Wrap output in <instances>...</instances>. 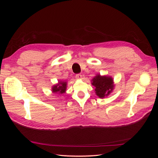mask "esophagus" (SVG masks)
<instances>
[{
    "instance_id": "obj_1",
    "label": "esophagus",
    "mask_w": 158,
    "mask_h": 158,
    "mask_svg": "<svg viewBox=\"0 0 158 158\" xmlns=\"http://www.w3.org/2000/svg\"><path fill=\"white\" fill-rule=\"evenodd\" d=\"M75 77H76V79L80 80V79L82 78V75H81L80 74H76V75Z\"/></svg>"
}]
</instances>
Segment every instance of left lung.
Here are the masks:
<instances>
[{
  "mask_svg": "<svg viewBox=\"0 0 158 158\" xmlns=\"http://www.w3.org/2000/svg\"><path fill=\"white\" fill-rule=\"evenodd\" d=\"M113 78L108 76H95L92 80V84L95 87L96 95L100 98H103L112 92L113 89Z\"/></svg>",
  "mask_w": 158,
  "mask_h": 158,
  "instance_id": "left-lung-1",
  "label": "left lung"
}]
</instances>
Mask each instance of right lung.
<instances>
[{"mask_svg": "<svg viewBox=\"0 0 158 158\" xmlns=\"http://www.w3.org/2000/svg\"><path fill=\"white\" fill-rule=\"evenodd\" d=\"M66 88V82H60L58 84L54 85L52 87V92L58 94H63L65 92Z\"/></svg>", "mask_w": 158, "mask_h": 158, "instance_id": "add662e5", "label": "right lung"}]
</instances>
